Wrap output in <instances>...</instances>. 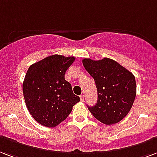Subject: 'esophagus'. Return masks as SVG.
I'll list each match as a JSON object with an SVG mask.
<instances>
[{
    "mask_svg": "<svg viewBox=\"0 0 157 157\" xmlns=\"http://www.w3.org/2000/svg\"><path fill=\"white\" fill-rule=\"evenodd\" d=\"M80 99H81V102H84V100H85V95H84V94H81V96H80Z\"/></svg>",
    "mask_w": 157,
    "mask_h": 157,
    "instance_id": "esophagus-1",
    "label": "esophagus"
}]
</instances>
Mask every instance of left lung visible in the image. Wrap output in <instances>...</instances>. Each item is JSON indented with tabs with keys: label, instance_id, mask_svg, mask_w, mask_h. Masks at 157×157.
<instances>
[{
	"label": "left lung",
	"instance_id": "1",
	"mask_svg": "<svg viewBox=\"0 0 157 157\" xmlns=\"http://www.w3.org/2000/svg\"><path fill=\"white\" fill-rule=\"evenodd\" d=\"M84 67L94 78L98 100L94 106H87L94 118L111 125L126 117L133 105L137 86L133 74L114 60L105 57L94 61L82 60Z\"/></svg>",
	"mask_w": 157,
	"mask_h": 157
}]
</instances>
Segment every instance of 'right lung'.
Listing matches in <instances>:
<instances>
[{"instance_id":"right-lung-1","label":"right lung","mask_w":157,"mask_h":157,"mask_svg":"<svg viewBox=\"0 0 157 157\" xmlns=\"http://www.w3.org/2000/svg\"><path fill=\"white\" fill-rule=\"evenodd\" d=\"M74 57L52 55L29 67L23 82L26 106L36 121L48 128L64 121L80 101L65 80V73Z\"/></svg>"}]
</instances>
